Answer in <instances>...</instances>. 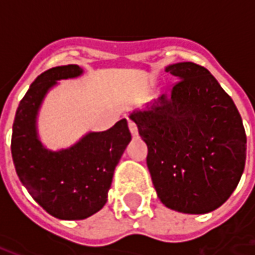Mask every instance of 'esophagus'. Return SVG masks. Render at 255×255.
<instances>
[{
	"label": "esophagus",
	"instance_id": "1",
	"mask_svg": "<svg viewBox=\"0 0 255 255\" xmlns=\"http://www.w3.org/2000/svg\"><path fill=\"white\" fill-rule=\"evenodd\" d=\"M128 128H129V132L132 135L133 138L135 136H138V127H136V124L131 120H128Z\"/></svg>",
	"mask_w": 255,
	"mask_h": 255
}]
</instances>
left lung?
<instances>
[{
    "label": "left lung",
    "mask_w": 255,
    "mask_h": 255,
    "mask_svg": "<svg viewBox=\"0 0 255 255\" xmlns=\"http://www.w3.org/2000/svg\"><path fill=\"white\" fill-rule=\"evenodd\" d=\"M169 95L131 115L147 144L146 164L166 208L188 214L221 206L241 180L246 132L234 101L212 73L195 63L169 65Z\"/></svg>",
    "instance_id": "1"
}]
</instances>
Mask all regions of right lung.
Here are the masks:
<instances>
[{
    "label": "right lung",
    "instance_id": "obj_1",
    "mask_svg": "<svg viewBox=\"0 0 255 255\" xmlns=\"http://www.w3.org/2000/svg\"><path fill=\"white\" fill-rule=\"evenodd\" d=\"M78 65L54 67L31 84L16 111L12 158L20 182L47 213L60 220H83L108 201L117 162L131 140L127 120L104 132H90L61 151H49L36 138L35 117L47 90L60 79L76 78Z\"/></svg>",
    "mask_w": 255,
    "mask_h": 255
}]
</instances>
